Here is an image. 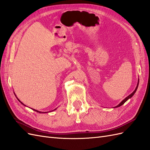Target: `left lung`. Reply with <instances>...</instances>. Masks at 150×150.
<instances>
[{"label": "left lung", "instance_id": "obj_1", "mask_svg": "<svg viewBox=\"0 0 150 150\" xmlns=\"http://www.w3.org/2000/svg\"><path fill=\"white\" fill-rule=\"evenodd\" d=\"M138 84H139V79H138V84H137V87H136V88H135V89H134V91L132 93H131V94H129V96H127L125 99H123V100H122L119 104H118V105H117L116 106H115V107H114V108H117V107H120V106H122V104H123L126 101H128V99H130L131 98H132L133 97V95L134 94V93H136V91H137V89H138Z\"/></svg>", "mask_w": 150, "mask_h": 150}]
</instances>
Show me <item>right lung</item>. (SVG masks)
<instances>
[{
  "label": "right lung",
  "mask_w": 150,
  "mask_h": 150,
  "mask_svg": "<svg viewBox=\"0 0 150 150\" xmlns=\"http://www.w3.org/2000/svg\"><path fill=\"white\" fill-rule=\"evenodd\" d=\"M14 94H15V96H16V94L14 93ZM16 98L18 99V101H19L22 104V105H24V106H25V104H23V103H22L20 100H19V99H18L17 97H16ZM56 109L57 108H56V109H54V110H52L51 111H54V110H56ZM32 110H34V111H36V112H39V113H46V112H51V111H48V112H42V111H38V110H34V109H32Z\"/></svg>",
  "instance_id": "add662e5"
}]
</instances>
